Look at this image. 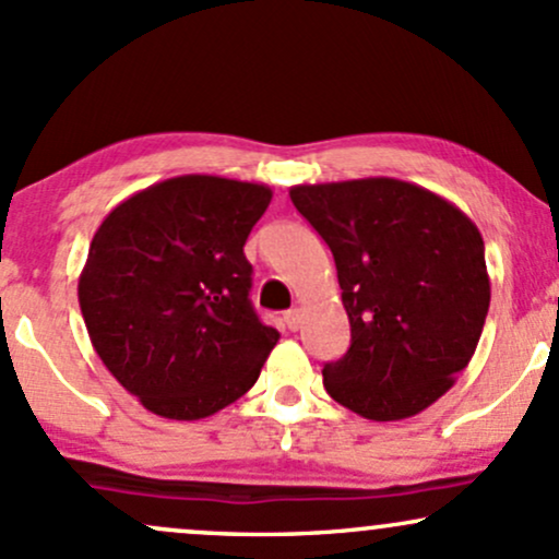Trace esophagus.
Segmentation results:
<instances>
[{
    "mask_svg": "<svg viewBox=\"0 0 559 559\" xmlns=\"http://www.w3.org/2000/svg\"><path fill=\"white\" fill-rule=\"evenodd\" d=\"M284 323H286L288 331H299L301 329V310H299V307H292V310L286 312Z\"/></svg>",
    "mask_w": 559,
    "mask_h": 559,
    "instance_id": "esophagus-1",
    "label": "esophagus"
}]
</instances>
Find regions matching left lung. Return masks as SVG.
<instances>
[{
    "mask_svg": "<svg viewBox=\"0 0 559 559\" xmlns=\"http://www.w3.org/2000/svg\"><path fill=\"white\" fill-rule=\"evenodd\" d=\"M294 207L336 260L352 344L325 362L331 400L368 420L413 418L476 352L491 284L476 223L400 178L301 183Z\"/></svg>",
    "mask_w": 559,
    "mask_h": 559,
    "instance_id": "1",
    "label": "left lung"
}]
</instances>
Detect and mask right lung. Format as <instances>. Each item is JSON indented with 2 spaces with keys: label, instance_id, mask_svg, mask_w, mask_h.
Returning a JSON list of instances; mask_svg holds the SVG:
<instances>
[{
  "label": "right lung",
  "instance_id": "right-lung-1",
  "mask_svg": "<svg viewBox=\"0 0 559 559\" xmlns=\"http://www.w3.org/2000/svg\"><path fill=\"white\" fill-rule=\"evenodd\" d=\"M265 183L178 176L120 202L96 228L79 301L96 355L150 413L199 420L258 381L281 333L260 323L243 258Z\"/></svg>",
  "mask_w": 559,
  "mask_h": 559
}]
</instances>
